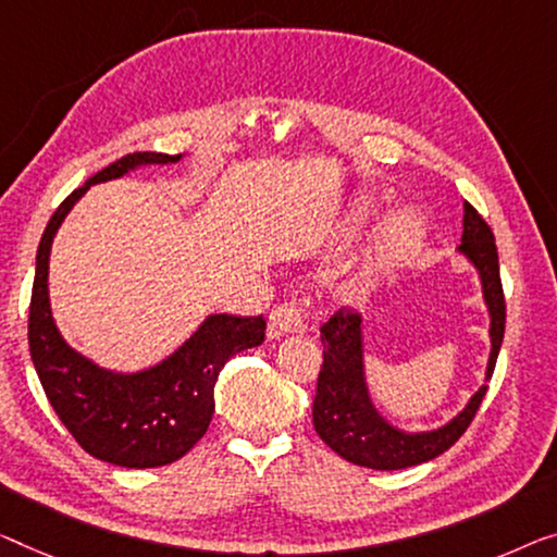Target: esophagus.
<instances>
[{
    "instance_id": "1",
    "label": "esophagus",
    "mask_w": 557,
    "mask_h": 557,
    "mask_svg": "<svg viewBox=\"0 0 557 557\" xmlns=\"http://www.w3.org/2000/svg\"><path fill=\"white\" fill-rule=\"evenodd\" d=\"M305 330V310L297 300H287L270 312V337L293 335V332Z\"/></svg>"
}]
</instances>
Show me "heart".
Wrapping results in <instances>:
<instances>
[{
  "instance_id": "obj_1",
  "label": "heart",
  "mask_w": 557,
  "mask_h": 557,
  "mask_svg": "<svg viewBox=\"0 0 557 557\" xmlns=\"http://www.w3.org/2000/svg\"><path fill=\"white\" fill-rule=\"evenodd\" d=\"M418 237H420V225L410 212H403L389 220L387 227L383 230V235L377 239L375 250H372L370 272H380L389 268V264L400 262L403 257H408L412 252V247L418 245Z\"/></svg>"
}]
</instances>
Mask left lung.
Listing matches in <instances>:
<instances>
[{"instance_id":"left-lung-1","label":"left lung","mask_w":557,"mask_h":557,"mask_svg":"<svg viewBox=\"0 0 557 557\" xmlns=\"http://www.w3.org/2000/svg\"><path fill=\"white\" fill-rule=\"evenodd\" d=\"M460 252L475 264L483 280V295L491 307V362L487 380L493 377L497 352L505 335V295L497 264V247L493 230L480 218L470 202H465ZM322 368L318 375V393L312 400V422L322 443H327L339 458L372 470H403L428 462L453 447L470 428L487 393L483 385L472 395L458 418L433 433H403L380 418L372 408L362 375V330L360 314L350 307H339L320 327Z\"/></svg>"}]
</instances>
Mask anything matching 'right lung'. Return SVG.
Segmentation results:
<instances>
[{
    "label": "right lung",
    "instance_id": "add662e5",
    "mask_svg": "<svg viewBox=\"0 0 557 557\" xmlns=\"http://www.w3.org/2000/svg\"><path fill=\"white\" fill-rule=\"evenodd\" d=\"M180 154L132 152L97 172L57 207L39 239L29 302V355L62 425L97 460L120 468H160L180 460L210 428L214 383L237 352L264 343V314H210L177 352L152 370L114 375L82 358L54 327L47 295L49 250L66 212L89 185L122 177L137 164L177 162Z\"/></svg>",
    "mask_w": 557,
    "mask_h": 557
}]
</instances>
